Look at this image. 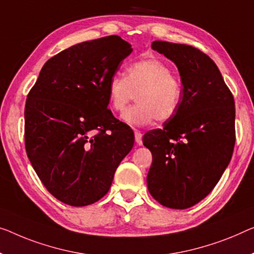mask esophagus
I'll list each match as a JSON object with an SVG mask.
<instances>
[{"label":"esophagus","instance_id":"1","mask_svg":"<svg viewBox=\"0 0 254 254\" xmlns=\"http://www.w3.org/2000/svg\"><path fill=\"white\" fill-rule=\"evenodd\" d=\"M134 139H135V142H137L138 145H141V143H142L141 132L138 131V130H134Z\"/></svg>","mask_w":254,"mask_h":254}]
</instances>
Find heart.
<instances>
[{"mask_svg": "<svg viewBox=\"0 0 254 254\" xmlns=\"http://www.w3.org/2000/svg\"><path fill=\"white\" fill-rule=\"evenodd\" d=\"M108 104L113 111L123 112L137 98V104L123 113V122L143 127L166 122L177 114L183 100V83L169 65L156 58L133 63L126 77L113 76L107 83Z\"/></svg>", "mask_w": 254, "mask_h": 254, "instance_id": "b5f03b06", "label": "heart"}]
</instances>
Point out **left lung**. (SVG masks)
<instances>
[{
  "instance_id": "8db88e82",
  "label": "left lung",
  "mask_w": 254,
  "mask_h": 254,
  "mask_svg": "<svg viewBox=\"0 0 254 254\" xmlns=\"http://www.w3.org/2000/svg\"><path fill=\"white\" fill-rule=\"evenodd\" d=\"M151 48L177 65L183 100L163 128L143 135L153 155L147 186L163 206L184 210L206 197L229 164L235 146V101L204 52L164 41H154Z\"/></svg>"
}]
</instances>
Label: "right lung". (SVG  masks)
<instances>
[{
	"instance_id": "right-lung-1",
	"label": "right lung",
	"mask_w": 254,
	"mask_h": 254,
	"mask_svg": "<svg viewBox=\"0 0 254 254\" xmlns=\"http://www.w3.org/2000/svg\"><path fill=\"white\" fill-rule=\"evenodd\" d=\"M131 52L117 35L73 45L44 64L29 91L26 153L60 202L85 206L104 197L133 147V132L107 109L106 90Z\"/></svg>"
}]
</instances>
